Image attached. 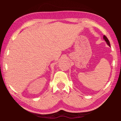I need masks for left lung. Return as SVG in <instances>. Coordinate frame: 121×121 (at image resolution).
Returning <instances> with one entry per match:
<instances>
[{"instance_id": "left-lung-1", "label": "left lung", "mask_w": 121, "mask_h": 121, "mask_svg": "<svg viewBox=\"0 0 121 121\" xmlns=\"http://www.w3.org/2000/svg\"><path fill=\"white\" fill-rule=\"evenodd\" d=\"M103 38H104V40H105V41H106V43L108 44V45L109 46H110V42H109V41H108V39H107V38L106 37V36H105V35L104 36V37H103Z\"/></svg>"}]
</instances>
